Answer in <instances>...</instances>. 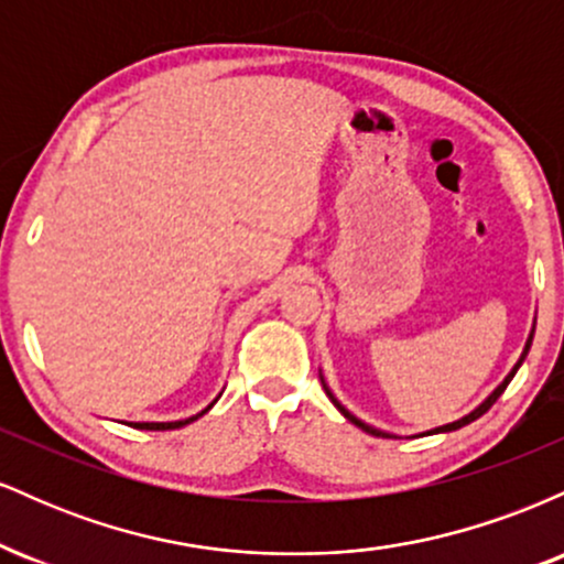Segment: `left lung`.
I'll list each match as a JSON object with an SVG mask.
<instances>
[{"label":"left lung","instance_id":"1","mask_svg":"<svg viewBox=\"0 0 564 564\" xmlns=\"http://www.w3.org/2000/svg\"><path fill=\"white\" fill-rule=\"evenodd\" d=\"M533 332H535V328H533ZM530 341H533V334H530V336H528V345H525V349H522V358H520V360H517V366H514V368H511V371H509V377H507V379H503V381H501V384H498V387H496V390L488 394V400H485V403H480V405H477V408H475V411H471V413H469V416L458 419V422H453V424L437 426V430H432V432H453V430H462V426H467L469 422H475V419H480V416H482V413H485V411H488V408H490V405H494L498 398H501V392H503V390H507V384H509V381H511V379H514L517 368H520V366H522V360H525V355H528V349H530ZM323 390H326V394H328V398H332V403H334L336 408H339V411H341V416H345V419H347V422H352L355 426H360V430H364V432H368V435H373V437H392V435H387V432H381V430H373V426H368V424H364V422H360V419H355V416H352V413H349V411H347V408H345V405H341V403H339V400H336V398H334V394H332V390H328V387H326V384H323ZM432 432H426V435H432Z\"/></svg>","mask_w":564,"mask_h":564}]
</instances>
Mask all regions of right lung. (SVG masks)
Segmentation results:
<instances>
[{
	"label": "right lung",
	"instance_id": "1",
	"mask_svg": "<svg viewBox=\"0 0 564 564\" xmlns=\"http://www.w3.org/2000/svg\"><path fill=\"white\" fill-rule=\"evenodd\" d=\"M212 405H215V403H212ZM212 405H209V408H212ZM209 408H204V411L196 413V416L183 419V422H142V424H134V430H180V426H185V424L196 422L198 416H204V413L209 411Z\"/></svg>",
	"mask_w": 564,
	"mask_h": 564
}]
</instances>
